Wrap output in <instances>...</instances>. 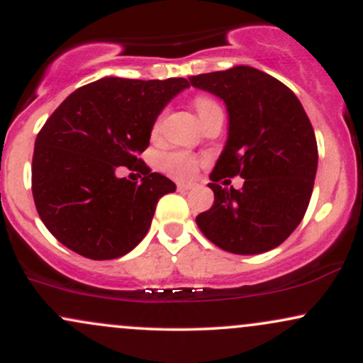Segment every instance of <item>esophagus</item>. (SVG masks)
<instances>
[{"label":"esophagus","mask_w":363,"mask_h":363,"mask_svg":"<svg viewBox=\"0 0 363 363\" xmlns=\"http://www.w3.org/2000/svg\"><path fill=\"white\" fill-rule=\"evenodd\" d=\"M193 187H194L193 184H184V182H179L177 191H181V193H186V191H191Z\"/></svg>","instance_id":"1"}]
</instances>
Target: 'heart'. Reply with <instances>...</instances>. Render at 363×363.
Masks as SVG:
<instances>
[{
  "label": "heart",
  "instance_id": "1",
  "mask_svg": "<svg viewBox=\"0 0 363 363\" xmlns=\"http://www.w3.org/2000/svg\"><path fill=\"white\" fill-rule=\"evenodd\" d=\"M216 102L211 101V99L199 97L194 101V107L198 116L201 114L203 111H206L208 107L215 106ZM162 126V116L155 121L153 124V133H158V129ZM162 169H164L165 174H169L170 177L177 179V181H189L193 179L196 174H198L199 169V160L198 157L193 155L189 152H182V150H176V152H169L162 157L160 160Z\"/></svg>",
  "mask_w": 363,
  "mask_h": 363
}]
</instances>
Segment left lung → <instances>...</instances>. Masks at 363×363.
<instances>
[{
	"label": "left lung",
	"mask_w": 363,
	"mask_h": 363,
	"mask_svg": "<svg viewBox=\"0 0 363 363\" xmlns=\"http://www.w3.org/2000/svg\"><path fill=\"white\" fill-rule=\"evenodd\" d=\"M189 82L222 99L228 111V140L208 184L215 201L196 216L199 230L234 254L274 249L302 222L318 170V143L301 101L251 66L196 74ZM235 175L245 179L242 190L218 184Z\"/></svg>",
	"instance_id": "obj_1"
}]
</instances>
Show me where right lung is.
<instances>
[{"label": "right lung", "instance_id": "obj_1", "mask_svg": "<svg viewBox=\"0 0 363 363\" xmlns=\"http://www.w3.org/2000/svg\"><path fill=\"white\" fill-rule=\"evenodd\" d=\"M186 78H102L74 90L35 138L32 194L48 230L89 259H116L147 235L158 199L176 184L140 155ZM121 167L144 177L119 179Z\"/></svg>", "mask_w": 363, "mask_h": 363}]
</instances>
